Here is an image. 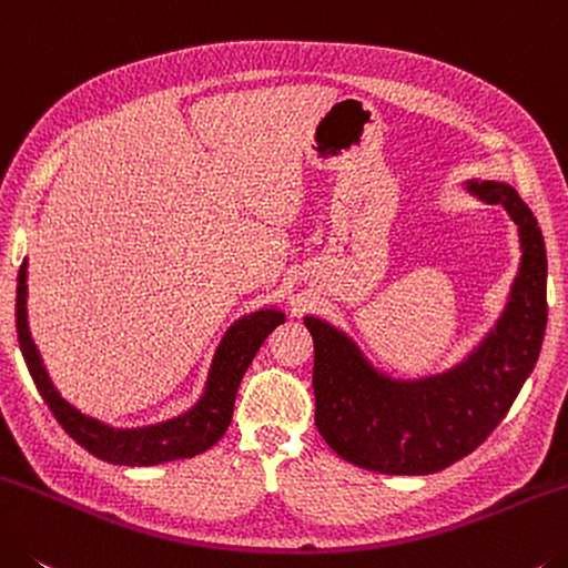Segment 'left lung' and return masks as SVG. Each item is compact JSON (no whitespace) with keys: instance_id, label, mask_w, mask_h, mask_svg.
Returning a JSON list of instances; mask_svg holds the SVG:
<instances>
[{"instance_id":"1","label":"left lung","mask_w":568,"mask_h":568,"mask_svg":"<svg viewBox=\"0 0 568 568\" xmlns=\"http://www.w3.org/2000/svg\"><path fill=\"white\" fill-rule=\"evenodd\" d=\"M466 189L506 209L520 262L504 312L460 362L435 375L397 377L345 329L304 317L314 342V423L329 448L359 468L427 476L453 466L496 430L536 367L546 334L541 229L514 185L468 179Z\"/></svg>"}]
</instances>
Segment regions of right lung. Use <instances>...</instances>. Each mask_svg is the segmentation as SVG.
<instances>
[{
    "mask_svg": "<svg viewBox=\"0 0 568 568\" xmlns=\"http://www.w3.org/2000/svg\"><path fill=\"white\" fill-rule=\"evenodd\" d=\"M284 320L286 314L274 304L239 317L223 332L211 357L203 393L189 410L158 423L123 427L78 410L54 387L32 339L30 322H27V258L17 276V337H20L22 357L37 389L64 427V433L95 458L113 463V466H161V463L193 458L216 445L234 417L241 377L248 369L251 359L256 357L258 347L264 345V339L278 324H284Z\"/></svg>",
    "mask_w": 568,
    "mask_h": 568,
    "instance_id": "add662e5",
    "label": "right lung"
}]
</instances>
